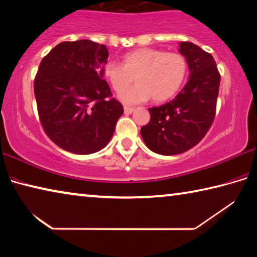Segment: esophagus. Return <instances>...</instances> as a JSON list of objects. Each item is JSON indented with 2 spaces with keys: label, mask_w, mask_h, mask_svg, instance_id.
<instances>
[{
  "label": "esophagus",
  "mask_w": 257,
  "mask_h": 257,
  "mask_svg": "<svg viewBox=\"0 0 257 257\" xmlns=\"http://www.w3.org/2000/svg\"><path fill=\"white\" fill-rule=\"evenodd\" d=\"M123 110H124V113H125V114H130V113H133V112H134L135 108H134V107H129V106H124V107H123Z\"/></svg>",
  "instance_id": "esophagus-1"
}]
</instances>
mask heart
<instances>
[{
  "label": "heart",
  "instance_id": "b5f03b06",
  "mask_svg": "<svg viewBox=\"0 0 257 257\" xmlns=\"http://www.w3.org/2000/svg\"><path fill=\"white\" fill-rule=\"evenodd\" d=\"M188 75V62L180 53L142 47L122 56V63H104L102 76L115 92L132 82L138 84L121 93L119 98L124 104L147 101L165 102L179 92Z\"/></svg>",
  "mask_w": 257,
  "mask_h": 257
}]
</instances>
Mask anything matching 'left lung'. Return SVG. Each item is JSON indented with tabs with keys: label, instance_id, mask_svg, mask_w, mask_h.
I'll use <instances>...</instances> for the list:
<instances>
[{
	"label": "left lung",
	"instance_id": "left-lung-1",
	"mask_svg": "<svg viewBox=\"0 0 257 257\" xmlns=\"http://www.w3.org/2000/svg\"><path fill=\"white\" fill-rule=\"evenodd\" d=\"M179 52L189 68V79L175 99L149 108L151 120L141 129L146 146L161 155H177L197 145L215 116L220 73L213 56L190 42Z\"/></svg>",
	"mask_w": 257,
	"mask_h": 257
}]
</instances>
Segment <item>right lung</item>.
I'll list each match as a JSON object with an SVG mask.
<instances>
[{"instance_id": "1", "label": "right lung", "mask_w": 257, "mask_h": 257, "mask_svg": "<svg viewBox=\"0 0 257 257\" xmlns=\"http://www.w3.org/2000/svg\"><path fill=\"white\" fill-rule=\"evenodd\" d=\"M107 58L105 45L81 40L60 43L42 60L34 81L38 115L64 151L92 154L113 136L123 107L103 79Z\"/></svg>"}]
</instances>
